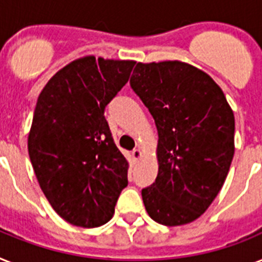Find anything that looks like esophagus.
<instances>
[{
  "label": "esophagus",
  "instance_id": "esophagus-1",
  "mask_svg": "<svg viewBox=\"0 0 262 262\" xmlns=\"http://www.w3.org/2000/svg\"><path fill=\"white\" fill-rule=\"evenodd\" d=\"M131 155H133L134 161H138V159H140V157H142V151H140L139 148H134Z\"/></svg>",
  "mask_w": 262,
  "mask_h": 262
}]
</instances>
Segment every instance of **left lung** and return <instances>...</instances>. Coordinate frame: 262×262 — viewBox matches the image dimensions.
<instances>
[{
    "instance_id": "8db88e82",
    "label": "left lung",
    "mask_w": 262,
    "mask_h": 262,
    "mask_svg": "<svg viewBox=\"0 0 262 262\" xmlns=\"http://www.w3.org/2000/svg\"><path fill=\"white\" fill-rule=\"evenodd\" d=\"M155 120L158 175L142 190L147 213L166 226L201 217L234 155V115L218 84L182 61L138 62L129 80Z\"/></svg>"
}]
</instances>
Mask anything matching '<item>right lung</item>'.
<instances>
[{
  "instance_id": "obj_1",
  "label": "right lung",
  "mask_w": 262,
  "mask_h": 262,
  "mask_svg": "<svg viewBox=\"0 0 262 262\" xmlns=\"http://www.w3.org/2000/svg\"><path fill=\"white\" fill-rule=\"evenodd\" d=\"M135 61L77 58L41 91L28 151L42 193L69 224L96 228L114 215L128 185V162L112 139L104 110Z\"/></svg>"
}]
</instances>
